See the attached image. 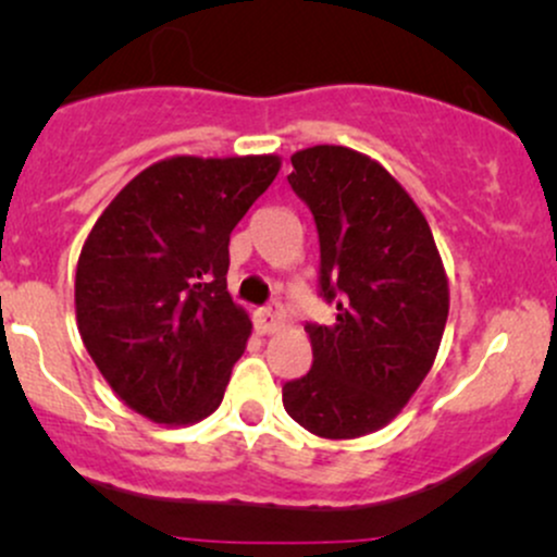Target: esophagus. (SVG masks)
Instances as JSON below:
<instances>
[{
  "instance_id": "obj_1",
  "label": "esophagus",
  "mask_w": 557,
  "mask_h": 557,
  "mask_svg": "<svg viewBox=\"0 0 557 557\" xmlns=\"http://www.w3.org/2000/svg\"><path fill=\"white\" fill-rule=\"evenodd\" d=\"M285 324V311L280 304H270L267 309L257 311V330L261 335H272Z\"/></svg>"
}]
</instances>
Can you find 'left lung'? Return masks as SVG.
<instances>
[{"mask_svg":"<svg viewBox=\"0 0 557 557\" xmlns=\"http://www.w3.org/2000/svg\"><path fill=\"white\" fill-rule=\"evenodd\" d=\"M290 162L337 319L306 324L314 363L283 387V406L317 437L356 440L387 426L430 374L450 287L424 212L376 159L322 144Z\"/></svg>","mask_w":557,"mask_h":557,"instance_id":"left-lung-1","label":"left lung"}]
</instances>
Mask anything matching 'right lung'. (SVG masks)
Wrapping results in <instances>:
<instances>
[{"instance_id": "right-lung-1", "label": "right lung", "mask_w": 557, "mask_h": 557, "mask_svg": "<svg viewBox=\"0 0 557 557\" xmlns=\"http://www.w3.org/2000/svg\"><path fill=\"white\" fill-rule=\"evenodd\" d=\"M277 154H177L99 214L75 270V319L127 408L188 426L220 408L251 319L227 293L230 233L270 188Z\"/></svg>"}]
</instances>
